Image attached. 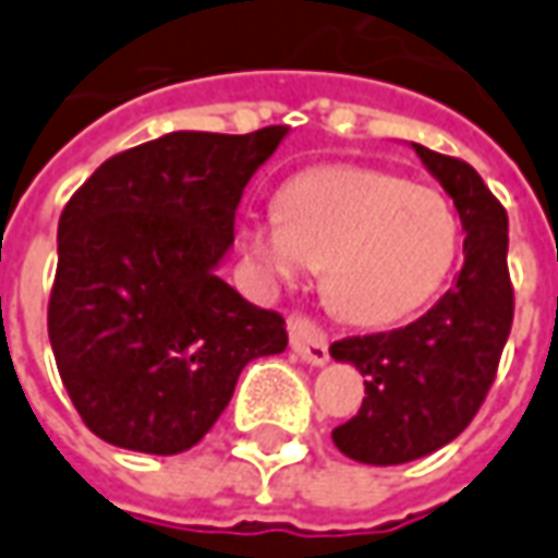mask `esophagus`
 <instances>
[{
	"label": "esophagus",
	"mask_w": 558,
	"mask_h": 558,
	"mask_svg": "<svg viewBox=\"0 0 558 558\" xmlns=\"http://www.w3.org/2000/svg\"><path fill=\"white\" fill-rule=\"evenodd\" d=\"M288 338H291V350L304 359L306 365H325L328 362V338L316 323H310L306 316H291L288 319Z\"/></svg>",
	"instance_id": "34e87169"
}]
</instances>
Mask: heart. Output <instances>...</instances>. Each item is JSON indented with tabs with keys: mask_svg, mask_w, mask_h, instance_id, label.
I'll return each mask as SVG.
<instances>
[{
	"mask_svg": "<svg viewBox=\"0 0 558 558\" xmlns=\"http://www.w3.org/2000/svg\"><path fill=\"white\" fill-rule=\"evenodd\" d=\"M239 245L267 288L323 267V294L347 323L396 325L439 294L461 254V218L439 190L362 166H316L248 211Z\"/></svg>",
	"mask_w": 558,
	"mask_h": 558,
	"instance_id": "heart-1",
	"label": "heart"
}]
</instances>
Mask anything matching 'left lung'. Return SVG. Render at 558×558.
Listing matches in <instances>:
<instances>
[{"label":"left lung","mask_w":558,"mask_h":558,"mask_svg":"<svg viewBox=\"0 0 558 558\" xmlns=\"http://www.w3.org/2000/svg\"><path fill=\"white\" fill-rule=\"evenodd\" d=\"M411 147L454 199L466 233L463 267L421 319L331 343V359L365 375L362 409L331 439L347 458L375 466L427 458L461 436L488 396L513 325L504 205L473 166L421 144Z\"/></svg>","instance_id":"8db88e82"}]
</instances>
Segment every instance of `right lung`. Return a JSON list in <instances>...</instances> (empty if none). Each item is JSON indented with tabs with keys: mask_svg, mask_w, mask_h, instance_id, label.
I'll list each match as a JSON object with an SVG mask.
<instances>
[{
	"mask_svg": "<svg viewBox=\"0 0 558 558\" xmlns=\"http://www.w3.org/2000/svg\"><path fill=\"white\" fill-rule=\"evenodd\" d=\"M286 134L171 131L107 159L66 202L48 338L104 442L181 454L215 427L242 368L288 347L286 319L218 276L242 190Z\"/></svg>",
	"mask_w": 558,
	"mask_h": 558,
	"instance_id": "1",
	"label": "right lung"
}]
</instances>
